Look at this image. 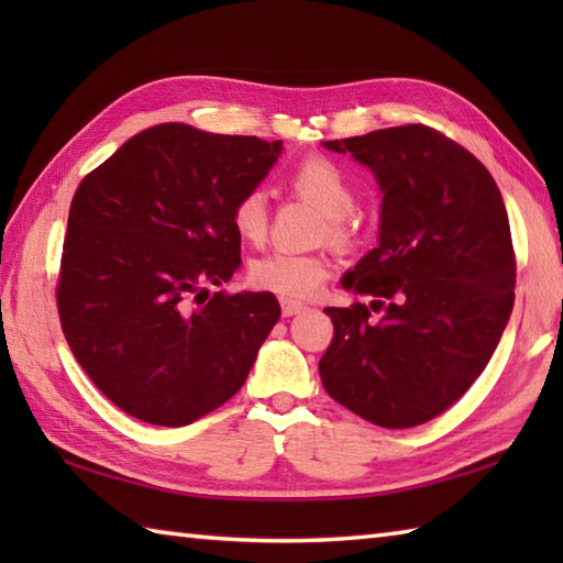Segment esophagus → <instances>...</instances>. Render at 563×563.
<instances>
[{
	"mask_svg": "<svg viewBox=\"0 0 563 563\" xmlns=\"http://www.w3.org/2000/svg\"><path fill=\"white\" fill-rule=\"evenodd\" d=\"M280 309H283V317H292V314H300L307 307L302 302L290 300V297H280Z\"/></svg>",
	"mask_w": 563,
	"mask_h": 563,
	"instance_id": "34e87169",
	"label": "esophagus"
}]
</instances>
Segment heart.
Segmentation results:
<instances>
[{
    "label": "heart",
    "mask_w": 563,
    "mask_h": 563,
    "mask_svg": "<svg viewBox=\"0 0 563 563\" xmlns=\"http://www.w3.org/2000/svg\"><path fill=\"white\" fill-rule=\"evenodd\" d=\"M290 190L327 214L324 236L331 244L345 246L353 239L349 214L355 208V186L336 162L327 157H305L285 176ZM232 227L244 242L258 244L268 234V202L263 190L254 188L239 196L232 206ZM329 266L319 254H292V251H271L249 266V280L261 290L283 297H309L327 280Z\"/></svg>",
    "instance_id": "b5f03b06"
}]
</instances>
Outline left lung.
<instances>
[{"mask_svg":"<svg viewBox=\"0 0 563 563\" xmlns=\"http://www.w3.org/2000/svg\"><path fill=\"white\" fill-rule=\"evenodd\" d=\"M382 190L379 244L343 275L373 302L327 307L321 385L382 428L440 416L492 361L516 302V251L486 166L428 125L329 140Z\"/></svg>","mask_w":563,"mask_h":563,"instance_id":"left-lung-1","label":"left lung"}]
</instances>
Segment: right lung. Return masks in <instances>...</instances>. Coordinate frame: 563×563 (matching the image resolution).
<instances>
[{"label":"right lung","instance_id":"add662e5","mask_svg":"<svg viewBox=\"0 0 563 563\" xmlns=\"http://www.w3.org/2000/svg\"><path fill=\"white\" fill-rule=\"evenodd\" d=\"M283 142L142 130L81 178L69 206L57 312L84 373L118 409L178 428L242 389L280 305L273 292H208L242 263L234 200Z\"/></svg>","mask_w":563,"mask_h":563}]
</instances>
